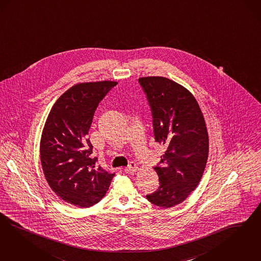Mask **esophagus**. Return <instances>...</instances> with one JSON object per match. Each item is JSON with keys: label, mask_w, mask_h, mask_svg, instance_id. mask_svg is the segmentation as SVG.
<instances>
[{"label": "esophagus", "mask_w": 261, "mask_h": 261, "mask_svg": "<svg viewBox=\"0 0 261 261\" xmlns=\"http://www.w3.org/2000/svg\"><path fill=\"white\" fill-rule=\"evenodd\" d=\"M137 170H138V167L135 163H130L128 164V166L125 168V172L128 174L135 173Z\"/></svg>", "instance_id": "34e87169"}]
</instances>
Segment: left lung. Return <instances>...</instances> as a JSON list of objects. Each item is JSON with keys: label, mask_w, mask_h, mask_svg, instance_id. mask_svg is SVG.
I'll return each mask as SVG.
<instances>
[{"label": "left lung", "mask_w": 261, "mask_h": 261, "mask_svg": "<svg viewBox=\"0 0 261 261\" xmlns=\"http://www.w3.org/2000/svg\"><path fill=\"white\" fill-rule=\"evenodd\" d=\"M138 80L152 110L155 142L165 149L154 168L160 187L146 198L170 208L183 202L202 178L209 153L206 123L195 97L182 85L163 76Z\"/></svg>", "instance_id": "8db88e82"}]
</instances>
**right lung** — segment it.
<instances>
[{
  "label": "right lung",
  "instance_id": "add662e5",
  "mask_svg": "<svg viewBox=\"0 0 261 261\" xmlns=\"http://www.w3.org/2000/svg\"><path fill=\"white\" fill-rule=\"evenodd\" d=\"M116 81L78 83L51 108L40 138V162L51 190L64 201L81 208L98 202L114 173L96 166L87 138L99 101Z\"/></svg>",
  "mask_w": 261,
  "mask_h": 261
}]
</instances>
